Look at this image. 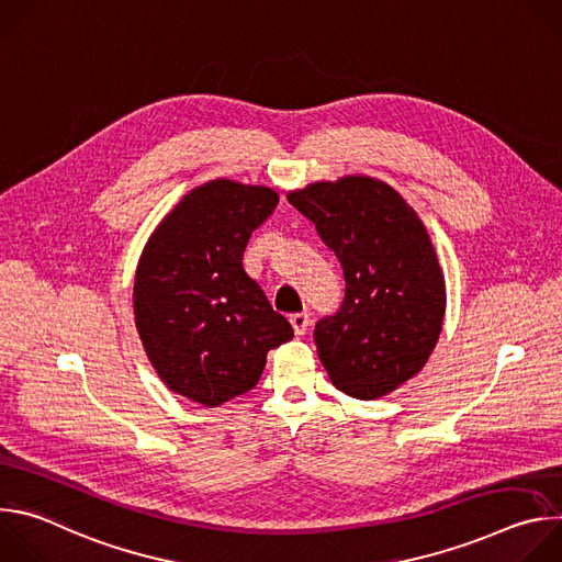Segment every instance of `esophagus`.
I'll return each instance as SVG.
<instances>
[{"instance_id":"obj_1","label":"esophagus","mask_w":562,"mask_h":562,"mask_svg":"<svg viewBox=\"0 0 562 562\" xmlns=\"http://www.w3.org/2000/svg\"><path fill=\"white\" fill-rule=\"evenodd\" d=\"M308 323H311V315H308L306 311H302V313H293V315H291V325H293L295 336H304V334H306Z\"/></svg>"}]
</instances>
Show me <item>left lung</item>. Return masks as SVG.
Here are the masks:
<instances>
[{
    "instance_id": "1",
    "label": "left lung",
    "mask_w": 562,
    "mask_h": 562,
    "mask_svg": "<svg viewBox=\"0 0 562 562\" xmlns=\"http://www.w3.org/2000/svg\"><path fill=\"white\" fill-rule=\"evenodd\" d=\"M345 271V300L317 319L313 340L331 382L375 400L429 360L445 317V278L416 211L389 184L347 176L291 191Z\"/></svg>"
}]
</instances>
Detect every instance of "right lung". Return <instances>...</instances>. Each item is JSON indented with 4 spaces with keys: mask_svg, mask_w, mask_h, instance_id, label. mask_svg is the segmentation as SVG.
I'll list each match as a JSON object with an SVG mask.
<instances>
[{
    "mask_svg": "<svg viewBox=\"0 0 562 562\" xmlns=\"http://www.w3.org/2000/svg\"><path fill=\"white\" fill-rule=\"evenodd\" d=\"M278 202L267 187L206 182L159 222L139 258L133 308L146 356L171 391L202 407L251 391L267 353L293 338L243 267Z\"/></svg>",
    "mask_w": 562,
    "mask_h": 562,
    "instance_id": "1",
    "label": "right lung"
}]
</instances>
